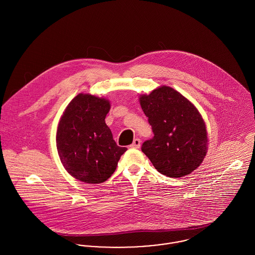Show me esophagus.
Instances as JSON below:
<instances>
[{"instance_id": "1", "label": "esophagus", "mask_w": 255, "mask_h": 255, "mask_svg": "<svg viewBox=\"0 0 255 255\" xmlns=\"http://www.w3.org/2000/svg\"><path fill=\"white\" fill-rule=\"evenodd\" d=\"M140 146V139L139 138H135L133 143L131 144V147L133 148H138Z\"/></svg>"}]
</instances>
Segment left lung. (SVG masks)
<instances>
[{
	"instance_id": "obj_1",
	"label": "left lung",
	"mask_w": 255,
	"mask_h": 255,
	"mask_svg": "<svg viewBox=\"0 0 255 255\" xmlns=\"http://www.w3.org/2000/svg\"><path fill=\"white\" fill-rule=\"evenodd\" d=\"M138 101L154 134L142 143V152L164 176L191 174L205 159L209 144L207 126L196 107L166 85L139 95Z\"/></svg>"
}]
</instances>
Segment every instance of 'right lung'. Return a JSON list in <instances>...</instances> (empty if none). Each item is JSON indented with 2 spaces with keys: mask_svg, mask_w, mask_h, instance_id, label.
I'll return each instance as SVG.
<instances>
[{
  "mask_svg": "<svg viewBox=\"0 0 255 255\" xmlns=\"http://www.w3.org/2000/svg\"><path fill=\"white\" fill-rule=\"evenodd\" d=\"M108 99L79 93L66 107L56 132L58 155L66 171L85 183H102L115 173L127 150L113 138L105 118Z\"/></svg>",
  "mask_w": 255,
  "mask_h": 255,
  "instance_id": "obj_1",
  "label": "right lung"
}]
</instances>
